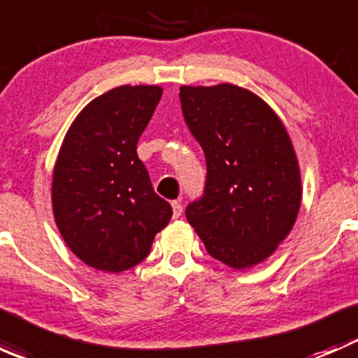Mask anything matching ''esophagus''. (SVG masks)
Listing matches in <instances>:
<instances>
[{"instance_id": "obj_1", "label": "esophagus", "mask_w": 358, "mask_h": 358, "mask_svg": "<svg viewBox=\"0 0 358 358\" xmlns=\"http://www.w3.org/2000/svg\"><path fill=\"white\" fill-rule=\"evenodd\" d=\"M171 208H173V218H180L183 213V206L180 204L178 201H175V202H171Z\"/></svg>"}]
</instances>
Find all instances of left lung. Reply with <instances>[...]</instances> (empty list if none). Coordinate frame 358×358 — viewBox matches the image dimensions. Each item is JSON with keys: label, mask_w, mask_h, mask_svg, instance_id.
I'll use <instances>...</instances> for the list:
<instances>
[{"label": "left lung", "mask_w": 358, "mask_h": 358, "mask_svg": "<svg viewBox=\"0 0 358 358\" xmlns=\"http://www.w3.org/2000/svg\"><path fill=\"white\" fill-rule=\"evenodd\" d=\"M187 126L206 156V185L185 216L213 258L236 270L265 262L301 204L298 159L282 121L249 90L182 86Z\"/></svg>", "instance_id": "8db88e82"}]
</instances>
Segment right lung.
<instances>
[{
    "label": "right lung",
    "mask_w": 358,
    "mask_h": 358,
    "mask_svg": "<svg viewBox=\"0 0 358 358\" xmlns=\"http://www.w3.org/2000/svg\"><path fill=\"white\" fill-rule=\"evenodd\" d=\"M161 86H119L88 103L69 128L52 183L64 241L86 265L117 273L150 252L173 209L136 154Z\"/></svg>",
    "instance_id": "obj_1"
}]
</instances>
